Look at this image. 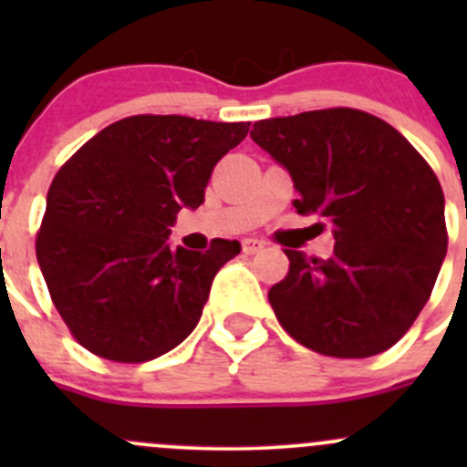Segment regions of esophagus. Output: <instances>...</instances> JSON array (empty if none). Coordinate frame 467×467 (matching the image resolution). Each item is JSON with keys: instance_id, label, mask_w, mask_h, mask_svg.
Segmentation results:
<instances>
[{"instance_id": "obj_1", "label": "esophagus", "mask_w": 467, "mask_h": 467, "mask_svg": "<svg viewBox=\"0 0 467 467\" xmlns=\"http://www.w3.org/2000/svg\"><path fill=\"white\" fill-rule=\"evenodd\" d=\"M264 246H266V242H262V239H244L242 242V248L246 255H255V253H260Z\"/></svg>"}]
</instances>
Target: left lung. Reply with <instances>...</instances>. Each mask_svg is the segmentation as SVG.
Returning <instances> with one entry per match:
<instances>
[{"label": "left lung", "mask_w": 467, "mask_h": 467, "mask_svg": "<svg viewBox=\"0 0 467 467\" xmlns=\"http://www.w3.org/2000/svg\"><path fill=\"white\" fill-rule=\"evenodd\" d=\"M251 138L291 173L296 212L321 216L334 234L327 260L285 251L289 273L268 291L277 321L327 357L389 350L422 312L445 260L436 173L393 126L355 108L255 121Z\"/></svg>", "instance_id": "8db88e82"}]
</instances>
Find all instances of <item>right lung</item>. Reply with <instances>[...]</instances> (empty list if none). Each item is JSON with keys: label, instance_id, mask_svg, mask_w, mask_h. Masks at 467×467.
Wrapping results in <instances>:
<instances>
[{"label": "right lung", "instance_id": "right-lung-1", "mask_svg": "<svg viewBox=\"0 0 467 467\" xmlns=\"http://www.w3.org/2000/svg\"><path fill=\"white\" fill-rule=\"evenodd\" d=\"M248 126L133 115L58 169L36 255L60 318L92 355L142 364L196 327L216 271L242 246L214 239L205 253L171 251L169 228L182 207L203 203L212 169Z\"/></svg>", "mask_w": 467, "mask_h": 467}]
</instances>
